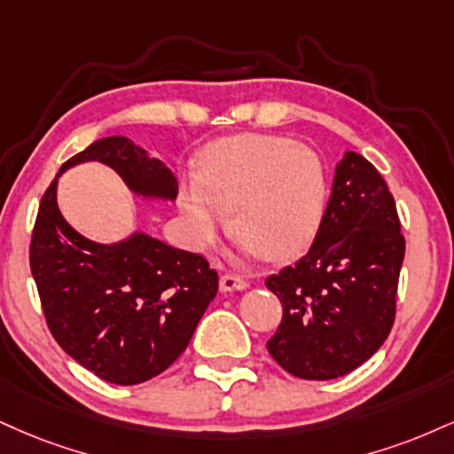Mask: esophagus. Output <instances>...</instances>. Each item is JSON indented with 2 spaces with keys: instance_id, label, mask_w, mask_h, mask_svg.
I'll use <instances>...</instances> for the list:
<instances>
[{
  "instance_id": "esophagus-1",
  "label": "esophagus",
  "mask_w": 454,
  "mask_h": 454,
  "mask_svg": "<svg viewBox=\"0 0 454 454\" xmlns=\"http://www.w3.org/2000/svg\"><path fill=\"white\" fill-rule=\"evenodd\" d=\"M249 283L239 275H223L220 279V289L222 292H241V289H247Z\"/></svg>"
}]
</instances>
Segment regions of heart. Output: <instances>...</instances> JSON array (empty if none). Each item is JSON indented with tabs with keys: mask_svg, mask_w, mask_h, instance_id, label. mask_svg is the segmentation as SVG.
I'll return each instance as SVG.
<instances>
[{
	"mask_svg": "<svg viewBox=\"0 0 454 454\" xmlns=\"http://www.w3.org/2000/svg\"><path fill=\"white\" fill-rule=\"evenodd\" d=\"M325 207L319 158L283 137L239 135L209 145L199 173L179 188L190 239L207 247L220 237L231 211V231L243 255L286 258L302 249Z\"/></svg>",
	"mask_w": 454,
	"mask_h": 454,
	"instance_id": "heart-1",
	"label": "heart"
}]
</instances>
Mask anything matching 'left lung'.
I'll return each instance as SVG.
<instances>
[{"label": "left lung", "instance_id": "left-lung-1", "mask_svg": "<svg viewBox=\"0 0 454 454\" xmlns=\"http://www.w3.org/2000/svg\"><path fill=\"white\" fill-rule=\"evenodd\" d=\"M400 228L380 173L362 154L345 152L309 254L266 281L283 304L281 325L266 342L283 370L330 380L379 351L395 317L406 249Z\"/></svg>", "mask_w": 454, "mask_h": 454}]
</instances>
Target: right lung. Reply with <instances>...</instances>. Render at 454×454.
Wrapping results in <instances>:
<instances>
[{
    "instance_id": "right-lung-1",
    "label": "right lung",
    "mask_w": 454,
    "mask_h": 454,
    "mask_svg": "<svg viewBox=\"0 0 454 454\" xmlns=\"http://www.w3.org/2000/svg\"><path fill=\"white\" fill-rule=\"evenodd\" d=\"M84 162L109 167L150 203L177 200V175L129 137H103L61 167L31 237V275L54 340L107 383L139 385L185 351L215 298L217 272L144 231L97 243L71 228L57 203L59 177Z\"/></svg>"
}]
</instances>
